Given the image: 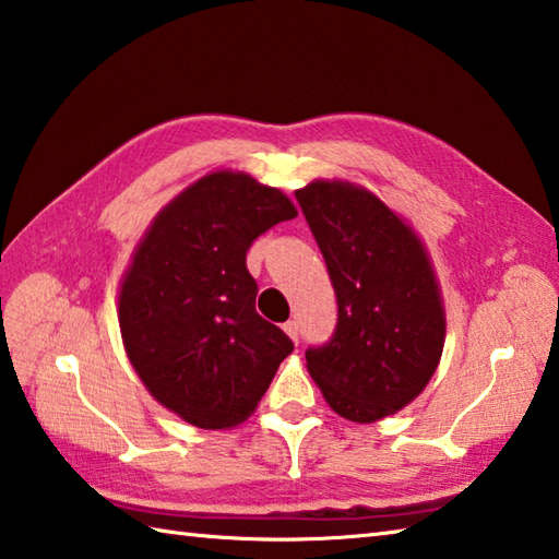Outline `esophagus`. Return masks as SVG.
I'll return each mask as SVG.
<instances>
[{"mask_svg":"<svg viewBox=\"0 0 559 559\" xmlns=\"http://www.w3.org/2000/svg\"><path fill=\"white\" fill-rule=\"evenodd\" d=\"M284 333H287L294 340V343H299V323H296V321L284 323Z\"/></svg>","mask_w":559,"mask_h":559,"instance_id":"esophagus-1","label":"esophagus"}]
</instances>
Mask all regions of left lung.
Listing matches in <instances>:
<instances>
[{
    "label": "left lung",
    "instance_id": "8db88e82",
    "mask_svg": "<svg viewBox=\"0 0 559 559\" xmlns=\"http://www.w3.org/2000/svg\"><path fill=\"white\" fill-rule=\"evenodd\" d=\"M296 202L337 299L333 335L306 349L309 373L337 415L376 423L437 371L447 318L435 272L415 231L369 190L316 180Z\"/></svg>",
    "mask_w": 559,
    "mask_h": 559
}]
</instances>
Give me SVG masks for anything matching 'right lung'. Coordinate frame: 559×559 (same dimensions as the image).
<instances>
[{
    "instance_id": "obj_1",
    "label": "right lung",
    "mask_w": 559,
    "mask_h": 559,
    "mask_svg": "<svg viewBox=\"0 0 559 559\" xmlns=\"http://www.w3.org/2000/svg\"><path fill=\"white\" fill-rule=\"evenodd\" d=\"M280 190L219 170L158 212L122 280L118 313L134 371L200 429L241 425L294 343L255 311L246 253L294 219Z\"/></svg>"
}]
</instances>
